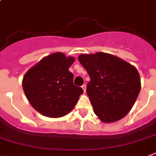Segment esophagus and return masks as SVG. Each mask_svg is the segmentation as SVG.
I'll list each match as a JSON object with an SVG mask.
<instances>
[{
    "instance_id": "1",
    "label": "esophagus",
    "mask_w": 156,
    "mask_h": 156,
    "mask_svg": "<svg viewBox=\"0 0 156 156\" xmlns=\"http://www.w3.org/2000/svg\"><path fill=\"white\" fill-rule=\"evenodd\" d=\"M82 87V89H83V92L86 93V85L83 84V86H82V87Z\"/></svg>"
}]
</instances>
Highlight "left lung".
<instances>
[{
	"instance_id": "obj_1",
	"label": "left lung",
	"mask_w": 156,
	"mask_h": 156,
	"mask_svg": "<svg viewBox=\"0 0 156 156\" xmlns=\"http://www.w3.org/2000/svg\"><path fill=\"white\" fill-rule=\"evenodd\" d=\"M78 59L91 78L87 93L98 119L110 123L123 118L140 91L137 69L116 56L102 52L80 54Z\"/></svg>"
}]
</instances>
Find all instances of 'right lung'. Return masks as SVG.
Masks as SVG:
<instances>
[{
  "mask_svg": "<svg viewBox=\"0 0 156 156\" xmlns=\"http://www.w3.org/2000/svg\"><path fill=\"white\" fill-rule=\"evenodd\" d=\"M75 62L61 52L40 60L25 73L23 89L27 100L43 116L61 118L69 114L83 93L73 84V74L69 67Z\"/></svg>",
  "mask_w": 156,
  "mask_h": 156,
  "instance_id": "right-lung-1",
  "label": "right lung"
}]
</instances>
